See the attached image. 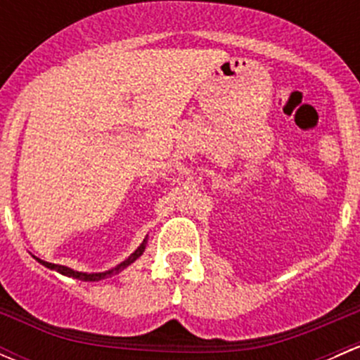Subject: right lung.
I'll return each instance as SVG.
<instances>
[{
	"label": "right lung",
	"mask_w": 360,
	"mask_h": 360,
	"mask_svg": "<svg viewBox=\"0 0 360 360\" xmlns=\"http://www.w3.org/2000/svg\"><path fill=\"white\" fill-rule=\"evenodd\" d=\"M144 248H146V240H144L143 244H141V248L137 249L136 252H134V254H130V257H129V259H125V261H123V263H120L118 266H116V268H112V270H110V271H104V274H82V271H75V270H71V268H68V266H60V264H53V263H49V261H43V259H39V257H36V259H38L39 263L43 264V266L50 268V270H57V271H59V274H63V275H68V277H72V278H79V281L97 282V281H101V278H106V277H111V275L118 274V271H122L123 268H125V266H129L130 263H134V261H136L137 257H139L141 254H143Z\"/></svg>",
	"instance_id": "obj_1"
}]
</instances>
